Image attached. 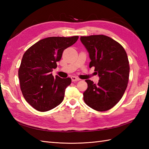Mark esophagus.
Wrapping results in <instances>:
<instances>
[{"mask_svg": "<svg viewBox=\"0 0 149 149\" xmlns=\"http://www.w3.org/2000/svg\"><path fill=\"white\" fill-rule=\"evenodd\" d=\"M71 79H72V81L73 82H75V81H78L81 80L79 78L77 77H75V76H72Z\"/></svg>", "mask_w": 149, "mask_h": 149, "instance_id": "obj_1", "label": "esophagus"}]
</instances>
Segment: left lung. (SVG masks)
Listing matches in <instances>:
<instances>
[{"mask_svg": "<svg viewBox=\"0 0 149 149\" xmlns=\"http://www.w3.org/2000/svg\"><path fill=\"white\" fill-rule=\"evenodd\" d=\"M82 43L89 53L90 68L95 67L99 77L98 84L86 80L87 90L83 99L87 105L98 111H105L115 106L127 88L129 64L123 47L105 35L81 36Z\"/></svg>", "mask_w": 149, "mask_h": 149, "instance_id": "obj_1", "label": "left lung"}]
</instances>
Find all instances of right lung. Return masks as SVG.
<instances>
[{
    "mask_svg": "<svg viewBox=\"0 0 149 149\" xmlns=\"http://www.w3.org/2000/svg\"><path fill=\"white\" fill-rule=\"evenodd\" d=\"M78 36L49 37L28 49L18 70L20 89L24 99L37 111L45 112L59 105L64 99L70 78L52 74L61 59L63 50L77 42Z\"/></svg>",
    "mask_w": 149,
    "mask_h": 149,
    "instance_id": "add662e5",
    "label": "right lung"
}]
</instances>
